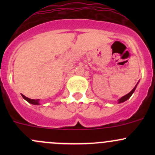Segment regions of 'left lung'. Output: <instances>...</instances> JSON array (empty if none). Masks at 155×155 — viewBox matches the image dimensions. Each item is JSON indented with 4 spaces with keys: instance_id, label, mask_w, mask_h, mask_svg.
<instances>
[{
    "instance_id": "8db88e82",
    "label": "left lung",
    "mask_w": 155,
    "mask_h": 155,
    "mask_svg": "<svg viewBox=\"0 0 155 155\" xmlns=\"http://www.w3.org/2000/svg\"><path fill=\"white\" fill-rule=\"evenodd\" d=\"M137 84H138V83H137ZM137 85H136V86L134 87V88H133V90L131 91L130 92V93H128L127 94L124 95V96H123L122 97H121V98H120L119 100H118V104H121V103H123V102H124V101H126L127 100H128V99H129L130 97H131V95H132L133 94H134V91H135L136 87H137Z\"/></svg>"
}]
</instances>
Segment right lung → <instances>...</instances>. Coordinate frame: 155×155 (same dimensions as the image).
<instances>
[{
	"mask_svg": "<svg viewBox=\"0 0 155 155\" xmlns=\"http://www.w3.org/2000/svg\"><path fill=\"white\" fill-rule=\"evenodd\" d=\"M21 96H22V97L24 98V99L25 100V101H27L28 102L30 103V104H34V105H39V104H39V99H37V100L30 99V98L27 97H25V95H23V94H21Z\"/></svg>",
	"mask_w": 155,
	"mask_h": 155,
	"instance_id": "right-lung-1",
	"label": "right lung"
}]
</instances>
